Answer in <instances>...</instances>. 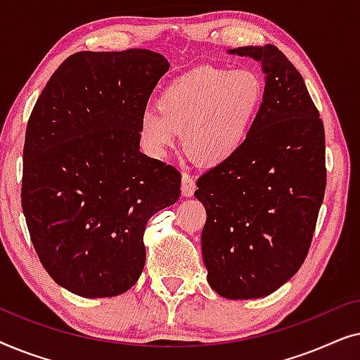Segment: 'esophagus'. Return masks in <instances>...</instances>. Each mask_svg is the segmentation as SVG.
<instances>
[{
	"mask_svg": "<svg viewBox=\"0 0 360 360\" xmlns=\"http://www.w3.org/2000/svg\"><path fill=\"white\" fill-rule=\"evenodd\" d=\"M195 190H196L195 179L190 174L184 172V174H181V195L191 196L195 193Z\"/></svg>",
	"mask_w": 360,
	"mask_h": 360,
	"instance_id": "34e87169",
	"label": "esophagus"
}]
</instances>
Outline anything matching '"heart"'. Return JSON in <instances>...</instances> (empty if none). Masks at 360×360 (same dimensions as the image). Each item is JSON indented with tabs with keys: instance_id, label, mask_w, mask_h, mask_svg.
<instances>
[{
	"instance_id": "1",
	"label": "heart",
	"mask_w": 360,
	"mask_h": 360,
	"mask_svg": "<svg viewBox=\"0 0 360 360\" xmlns=\"http://www.w3.org/2000/svg\"><path fill=\"white\" fill-rule=\"evenodd\" d=\"M262 78L252 70L203 65L175 77L141 115L139 137L162 157L181 132L186 154L201 165L233 159L248 142L264 103Z\"/></svg>"
}]
</instances>
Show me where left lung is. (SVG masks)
Returning <instances> with one entry per match:
<instances>
[{
	"label": "left lung",
	"instance_id": "left-lung-1",
	"mask_svg": "<svg viewBox=\"0 0 360 360\" xmlns=\"http://www.w3.org/2000/svg\"><path fill=\"white\" fill-rule=\"evenodd\" d=\"M229 53L262 63L265 93L243 149L196 181L206 210L201 250L216 293L262 298L308 255L326 190L324 126L303 77L277 47Z\"/></svg>",
	"mask_w": 360,
	"mask_h": 360
}]
</instances>
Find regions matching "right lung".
Here are the masks:
<instances>
[{
  "instance_id": "obj_1",
  "label": "right lung",
  "mask_w": 360,
  "mask_h": 360,
  "mask_svg": "<svg viewBox=\"0 0 360 360\" xmlns=\"http://www.w3.org/2000/svg\"><path fill=\"white\" fill-rule=\"evenodd\" d=\"M169 67L147 49L77 52L34 105L22 213L44 269L68 292H127L146 264L147 221L179 200L180 172L139 150L141 115Z\"/></svg>"
}]
</instances>
